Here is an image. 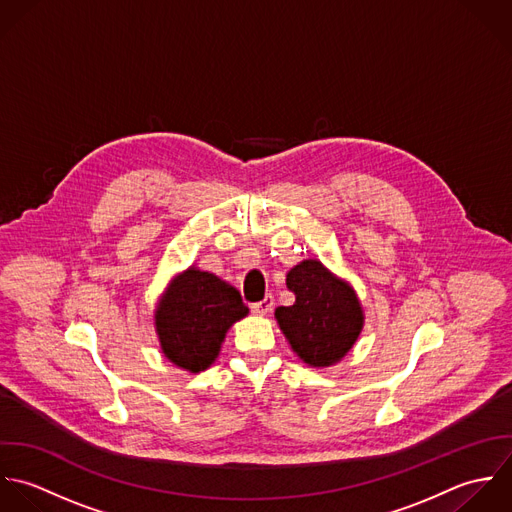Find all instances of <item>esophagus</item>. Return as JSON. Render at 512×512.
<instances>
[{"label":"esophagus","mask_w":512,"mask_h":512,"mask_svg":"<svg viewBox=\"0 0 512 512\" xmlns=\"http://www.w3.org/2000/svg\"><path fill=\"white\" fill-rule=\"evenodd\" d=\"M273 307H275V299L269 295V297H265L263 301L251 305V312H253V314H259V316H265L267 312L273 310Z\"/></svg>","instance_id":"1"}]
</instances>
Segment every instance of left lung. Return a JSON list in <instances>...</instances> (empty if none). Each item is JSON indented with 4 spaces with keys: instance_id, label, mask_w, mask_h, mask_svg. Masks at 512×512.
<instances>
[{
    "instance_id": "obj_1",
    "label": "left lung",
    "mask_w": 512,
    "mask_h": 512,
    "mask_svg": "<svg viewBox=\"0 0 512 512\" xmlns=\"http://www.w3.org/2000/svg\"><path fill=\"white\" fill-rule=\"evenodd\" d=\"M295 305L279 307L275 318L293 352L312 368L340 362L364 326V310L354 289L320 261L305 259L287 273Z\"/></svg>"
}]
</instances>
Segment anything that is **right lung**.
I'll return each mask as SVG.
<instances>
[{
	"label": "right lung",
	"mask_w": 512,
	"mask_h": 512,
	"mask_svg": "<svg viewBox=\"0 0 512 512\" xmlns=\"http://www.w3.org/2000/svg\"><path fill=\"white\" fill-rule=\"evenodd\" d=\"M237 289L190 267L172 279L156 307V332L164 356L192 374L209 368L233 322L247 316Z\"/></svg>",
	"instance_id": "right-lung-1"
}]
</instances>
